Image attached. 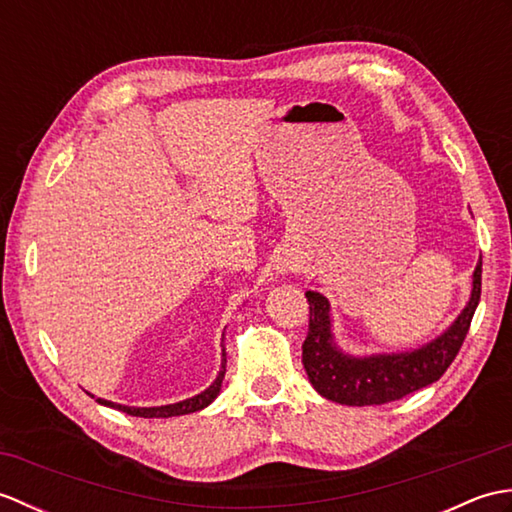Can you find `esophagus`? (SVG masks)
<instances>
[{
    "mask_svg": "<svg viewBox=\"0 0 512 512\" xmlns=\"http://www.w3.org/2000/svg\"><path fill=\"white\" fill-rule=\"evenodd\" d=\"M277 268H281V273H288V270H292V264L284 259V262H281Z\"/></svg>",
    "mask_w": 512,
    "mask_h": 512,
    "instance_id": "obj_1",
    "label": "esophagus"
}]
</instances>
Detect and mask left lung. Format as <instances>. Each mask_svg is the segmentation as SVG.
<instances>
[{
    "label": "left lung",
    "instance_id": "left-lung-1",
    "mask_svg": "<svg viewBox=\"0 0 512 512\" xmlns=\"http://www.w3.org/2000/svg\"><path fill=\"white\" fill-rule=\"evenodd\" d=\"M482 295V262L473 270L471 297L447 330L416 350L350 354L336 343L330 301L308 290L310 328L303 341V367L323 398L347 407L385 405L427 387L447 372L471 328Z\"/></svg>",
    "mask_w": 512,
    "mask_h": 512
}]
</instances>
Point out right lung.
Listing matches in <instances>:
<instances>
[{
	"mask_svg": "<svg viewBox=\"0 0 512 512\" xmlns=\"http://www.w3.org/2000/svg\"><path fill=\"white\" fill-rule=\"evenodd\" d=\"M224 374H226V350H224V345H222V367H220V374L215 376L213 383L206 387L204 391H200V394H195V396H191L187 400L171 402V405H160V407H129V405H121V402H112V400H105V398H96V402H99V405H105V407H112V409H118V411H123V413H129V416H136V418H173V416H184V413L200 411V409L211 405V402L217 398V394H220Z\"/></svg>",
	"mask_w": 512,
	"mask_h": 512,
	"instance_id": "add662e5",
	"label": "right lung"
}]
</instances>
